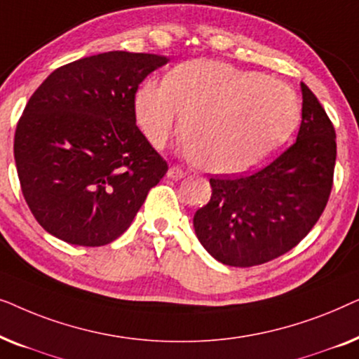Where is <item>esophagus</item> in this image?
Returning <instances> with one entry per match:
<instances>
[{"instance_id":"esophagus-1","label":"esophagus","mask_w":359,"mask_h":359,"mask_svg":"<svg viewBox=\"0 0 359 359\" xmlns=\"http://www.w3.org/2000/svg\"><path fill=\"white\" fill-rule=\"evenodd\" d=\"M184 175H186L184 170L181 168V166H171V168L168 170V178H171V180H181Z\"/></svg>"}]
</instances>
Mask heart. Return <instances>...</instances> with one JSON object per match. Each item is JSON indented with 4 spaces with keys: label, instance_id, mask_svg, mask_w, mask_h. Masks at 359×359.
<instances>
[{
    "label": "heart",
    "instance_id": "b5f03b06",
    "mask_svg": "<svg viewBox=\"0 0 359 359\" xmlns=\"http://www.w3.org/2000/svg\"><path fill=\"white\" fill-rule=\"evenodd\" d=\"M135 119L156 149L178 126L189 160L209 173H237L281 144L296 126L299 102L286 85L229 63L193 60L165 85L147 80L135 93Z\"/></svg>",
    "mask_w": 359,
    "mask_h": 359
}]
</instances>
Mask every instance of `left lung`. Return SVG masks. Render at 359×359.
Wrapping results in <instances>:
<instances>
[{
    "mask_svg": "<svg viewBox=\"0 0 359 359\" xmlns=\"http://www.w3.org/2000/svg\"><path fill=\"white\" fill-rule=\"evenodd\" d=\"M297 139L263 168L210 178L212 196L196 210L199 242L217 262L248 268L296 247L317 224L330 198L337 135L317 96L301 83Z\"/></svg>",
    "mask_w": 359,
    "mask_h": 359,
    "instance_id": "left-lung-1",
    "label": "left lung"
}]
</instances>
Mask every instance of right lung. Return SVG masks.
I'll return each mask as SVG.
<instances>
[{"label":"right lung","mask_w":359,"mask_h":359,"mask_svg":"<svg viewBox=\"0 0 359 359\" xmlns=\"http://www.w3.org/2000/svg\"><path fill=\"white\" fill-rule=\"evenodd\" d=\"M168 63L104 52L67 63L27 101L14 134L24 199L53 237L81 247L129 229L168 165L135 124L139 85Z\"/></svg>","instance_id":"right-lung-1"}]
</instances>
